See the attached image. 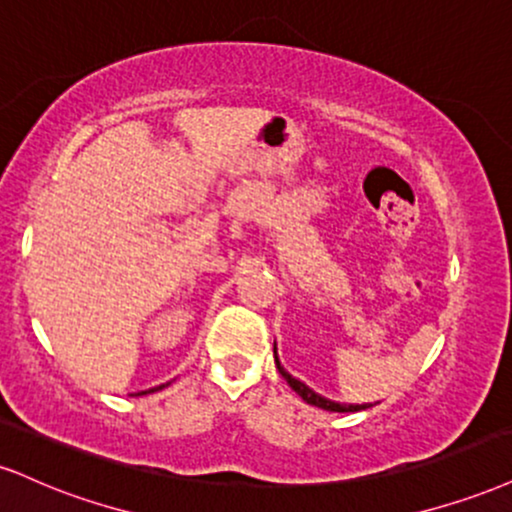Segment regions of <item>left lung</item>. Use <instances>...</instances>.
Instances as JSON below:
<instances>
[{
  "instance_id": "1",
  "label": "left lung",
  "mask_w": 512,
  "mask_h": 512,
  "mask_svg": "<svg viewBox=\"0 0 512 512\" xmlns=\"http://www.w3.org/2000/svg\"><path fill=\"white\" fill-rule=\"evenodd\" d=\"M274 360H276V369H279L281 377L288 381V386H291V389H293L295 393H298V396L303 398L305 403L315 405V408H322V410H329V412H357V410H367V408H372V405H343V403H334V400H329V398H322V396H319V393L312 391L310 386H305L303 381H298L295 377H291V374H288L286 369L281 367L279 357H276V343H274Z\"/></svg>"
}]
</instances>
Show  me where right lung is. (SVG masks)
Returning a JSON list of instances; mask_svg holds the SVG:
<instances>
[{
	"label": "right lung",
	"mask_w": 512,
	"mask_h": 512,
	"mask_svg": "<svg viewBox=\"0 0 512 512\" xmlns=\"http://www.w3.org/2000/svg\"><path fill=\"white\" fill-rule=\"evenodd\" d=\"M159 389H164V386H157V389H150V391H143V393H138V396H145V393H155V391H159Z\"/></svg>",
	"instance_id": "right-lung-1"
}]
</instances>
